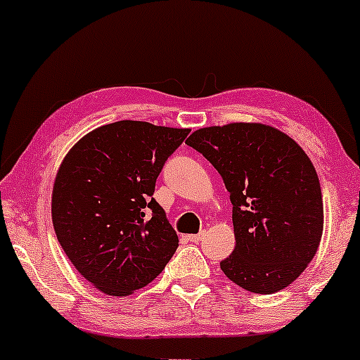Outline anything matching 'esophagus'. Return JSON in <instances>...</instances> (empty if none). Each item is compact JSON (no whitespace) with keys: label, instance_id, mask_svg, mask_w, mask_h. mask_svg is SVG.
Wrapping results in <instances>:
<instances>
[{"label":"esophagus","instance_id":"esophagus-1","mask_svg":"<svg viewBox=\"0 0 360 360\" xmlns=\"http://www.w3.org/2000/svg\"><path fill=\"white\" fill-rule=\"evenodd\" d=\"M205 235H206V232L203 230V232H200V233H194V235H188V240L189 242H194V243H198V242H201L205 238Z\"/></svg>","mask_w":360,"mask_h":360}]
</instances>
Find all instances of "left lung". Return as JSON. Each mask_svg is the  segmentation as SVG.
Returning <instances> with one entry per match:
<instances>
[{
  "mask_svg": "<svg viewBox=\"0 0 360 360\" xmlns=\"http://www.w3.org/2000/svg\"><path fill=\"white\" fill-rule=\"evenodd\" d=\"M217 169L232 201L235 249L220 267L257 295L288 288L323 232L320 181L303 148L262 123L200 128L186 140Z\"/></svg>",
  "mask_w": 360,
  "mask_h": 360,
  "instance_id": "obj_1",
  "label": "left lung"
}]
</instances>
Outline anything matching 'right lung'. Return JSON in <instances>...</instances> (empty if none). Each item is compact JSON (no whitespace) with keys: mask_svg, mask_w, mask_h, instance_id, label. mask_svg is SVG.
I'll return each mask as SVG.
<instances>
[{"mask_svg":"<svg viewBox=\"0 0 360 360\" xmlns=\"http://www.w3.org/2000/svg\"><path fill=\"white\" fill-rule=\"evenodd\" d=\"M188 134L122 120L82 137L62 160L52 193L53 230L82 278L106 295L147 286L174 255L179 240L154 191Z\"/></svg>","mask_w":360,"mask_h":360,"instance_id":"right-lung-1","label":"right lung"}]
</instances>
